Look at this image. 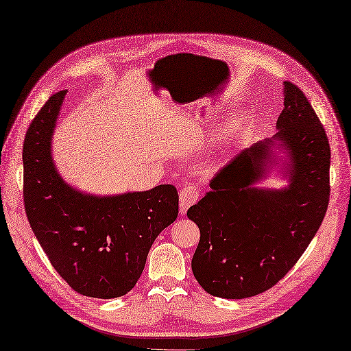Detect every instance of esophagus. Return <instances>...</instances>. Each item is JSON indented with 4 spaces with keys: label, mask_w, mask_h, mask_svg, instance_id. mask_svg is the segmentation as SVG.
Returning a JSON list of instances; mask_svg holds the SVG:
<instances>
[{
    "label": "esophagus",
    "mask_w": 351,
    "mask_h": 351,
    "mask_svg": "<svg viewBox=\"0 0 351 351\" xmlns=\"http://www.w3.org/2000/svg\"><path fill=\"white\" fill-rule=\"evenodd\" d=\"M199 199V190L195 186H186L180 190V213L186 215L189 208Z\"/></svg>",
    "instance_id": "esophagus-1"
}]
</instances>
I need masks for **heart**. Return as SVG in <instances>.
<instances>
[{
    "instance_id": "1",
    "label": "heart",
    "mask_w": 351,
    "mask_h": 351,
    "mask_svg": "<svg viewBox=\"0 0 351 351\" xmlns=\"http://www.w3.org/2000/svg\"><path fill=\"white\" fill-rule=\"evenodd\" d=\"M238 129H239V126H238L237 123L228 125V126L222 130V134L219 135L221 141H223V142H231V141L237 136V134H238Z\"/></svg>"
}]
</instances>
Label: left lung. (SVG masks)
Listing matches in <instances>:
<instances>
[{
  "label": "left lung",
  "instance_id": "left-lung-1",
  "mask_svg": "<svg viewBox=\"0 0 351 351\" xmlns=\"http://www.w3.org/2000/svg\"><path fill=\"white\" fill-rule=\"evenodd\" d=\"M283 95L279 132L238 154L187 210L200 229L191 270L212 296L244 299L269 291L300 258L327 212L328 138L295 84L285 81ZM276 147L285 155L274 156ZM279 160L288 186L258 188Z\"/></svg>",
  "mask_w": 351,
  "mask_h": 351
}]
</instances>
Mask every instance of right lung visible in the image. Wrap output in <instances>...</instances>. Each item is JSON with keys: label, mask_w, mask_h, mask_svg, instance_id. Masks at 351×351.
<instances>
[{"label": "right lung", "mask_w": 351, "mask_h": 351, "mask_svg": "<svg viewBox=\"0 0 351 351\" xmlns=\"http://www.w3.org/2000/svg\"><path fill=\"white\" fill-rule=\"evenodd\" d=\"M66 90L36 114L23 145L24 208L53 269L75 292L113 299L134 289L151 245L178 215L171 184L97 196L60 177L52 136Z\"/></svg>", "instance_id": "obj_1"}]
</instances>
